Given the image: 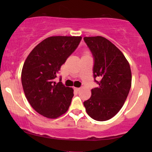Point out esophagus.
I'll return each mask as SVG.
<instances>
[{
	"label": "esophagus",
	"mask_w": 152,
	"mask_h": 152,
	"mask_svg": "<svg viewBox=\"0 0 152 152\" xmlns=\"http://www.w3.org/2000/svg\"><path fill=\"white\" fill-rule=\"evenodd\" d=\"M74 89L76 91H79L80 90V88H77V87H74Z\"/></svg>",
	"instance_id": "1"
}]
</instances>
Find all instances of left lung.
<instances>
[{"label": "left lung", "mask_w": 152, "mask_h": 152, "mask_svg": "<svg viewBox=\"0 0 152 152\" xmlns=\"http://www.w3.org/2000/svg\"><path fill=\"white\" fill-rule=\"evenodd\" d=\"M84 40L94 57L93 76L99 85L91 90V97L84 105L91 118L106 121L119 112L128 96L132 86L130 65L123 53L104 37H85Z\"/></svg>", "instance_id": "1"}]
</instances>
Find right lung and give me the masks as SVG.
<instances>
[{"instance_id":"1","label":"right lung","mask_w":152,"mask_h":152,"mask_svg":"<svg viewBox=\"0 0 152 152\" xmlns=\"http://www.w3.org/2000/svg\"><path fill=\"white\" fill-rule=\"evenodd\" d=\"M81 39L82 37H48L34 47L24 62L21 83L25 95L33 109L45 118H59L70 107L73 89L54 80Z\"/></svg>"}]
</instances>
